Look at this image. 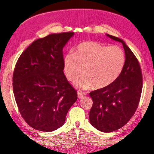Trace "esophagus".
<instances>
[{
  "instance_id": "1",
  "label": "esophagus",
  "mask_w": 154,
  "mask_h": 154,
  "mask_svg": "<svg viewBox=\"0 0 154 154\" xmlns=\"http://www.w3.org/2000/svg\"><path fill=\"white\" fill-rule=\"evenodd\" d=\"M85 95H86V93L85 92H82V91H78V92H77V97H78V98L79 99L83 98Z\"/></svg>"
}]
</instances>
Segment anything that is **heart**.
Listing matches in <instances>:
<instances>
[{"mask_svg":"<svg viewBox=\"0 0 154 154\" xmlns=\"http://www.w3.org/2000/svg\"><path fill=\"white\" fill-rule=\"evenodd\" d=\"M125 53L117 46L109 47L98 42L87 41L77 46L74 54L64 60L65 75L79 89H103L112 85L123 70Z\"/></svg>","mask_w":154,"mask_h":154,"instance_id":"b5f03b06","label":"heart"}]
</instances>
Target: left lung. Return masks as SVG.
Segmentation results:
<instances>
[{"mask_svg":"<svg viewBox=\"0 0 154 154\" xmlns=\"http://www.w3.org/2000/svg\"><path fill=\"white\" fill-rule=\"evenodd\" d=\"M112 40L122 42L126 62L119 77L112 85L89 93L93 104L89 122L102 132H112L125 125L137 111L141 98L143 79L137 58L121 39L111 35Z\"/></svg>","mask_w":154,"mask_h":154,"instance_id":"obj_1","label":"left lung"}]
</instances>
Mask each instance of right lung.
I'll return each instance as SVG.
<instances>
[{"instance_id":"right-lung-1","label":"right lung","mask_w":154,"mask_h":154,"mask_svg":"<svg viewBox=\"0 0 154 154\" xmlns=\"http://www.w3.org/2000/svg\"><path fill=\"white\" fill-rule=\"evenodd\" d=\"M73 32L35 40L20 54L13 76V93L22 117L31 127L52 131L61 127L77 91L64 74L63 50Z\"/></svg>"}]
</instances>
